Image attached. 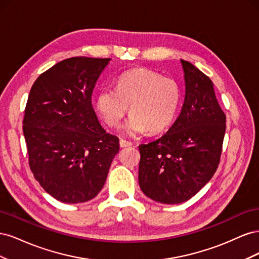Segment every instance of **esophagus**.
<instances>
[{"mask_svg": "<svg viewBox=\"0 0 259 259\" xmlns=\"http://www.w3.org/2000/svg\"><path fill=\"white\" fill-rule=\"evenodd\" d=\"M132 145H133L132 143L126 142V140H124V139H121V140H120V147H121V148H126V147H130V146H132Z\"/></svg>", "mask_w": 259, "mask_h": 259, "instance_id": "1", "label": "esophagus"}]
</instances>
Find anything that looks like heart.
I'll return each instance as SVG.
<instances>
[{"instance_id":"1","label":"heart","mask_w":259,"mask_h":259,"mask_svg":"<svg viewBox=\"0 0 259 259\" xmlns=\"http://www.w3.org/2000/svg\"><path fill=\"white\" fill-rule=\"evenodd\" d=\"M180 103L178 84L147 69H134L123 73L116 89L104 88L96 97V109L105 122L117 126L128 111L132 115L122 133L130 137L147 130L159 133L173 122Z\"/></svg>"}]
</instances>
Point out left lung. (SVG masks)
I'll list each match as a JSON object with an SVG mask.
<instances>
[{
	"mask_svg": "<svg viewBox=\"0 0 259 259\" xmlns=\"http://www.w3.org/2000/svg\"><path fill=\"white\" fill-rule=\"evenodd\" d=\"M180 62L185 79L182 111L161 138L139 145L140 189L164 204L186 202L209 182L218 167L226 131L213 82L191 62Z\"/></svg>",
	"mask_w": 259,
	"mask_h": 259,
	"instance_id": "left-lung-1",
	"label": "left lung"
}]
</instances>
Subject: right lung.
<instances>
[{"instance_id":"obj_1","label":"right lung","mask_w":259,"mask_h":259,"mask_svg":"<svg viewBox=\"0 0 259 259\" xmlns=\"http://www.w3.org/2000/svg\"><path fill=\"white\" fill-rule=\"evenodd\" d=\"M110 58L72 57L54 65L31 88L23 119L29 165L43 189L75 204L103 189L120 150L101 126L92 94Z\"/></svg>"}]
</instances>
